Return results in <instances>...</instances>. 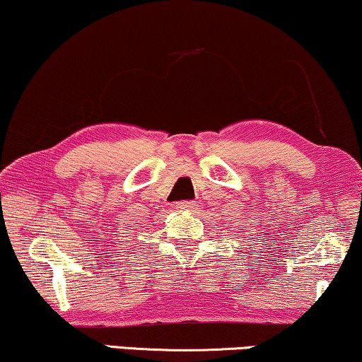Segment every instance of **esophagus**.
I'll return each mask as SVG.
<instances>
[{
	"instance_id": "esophagus-1",
	"label": "esophagus",
	"mask_w": 362,
	"mask_h": 362,
	"mask_svg": "<svg viewBox=\"0 0 362 362\" xmlns=\"http://www.w3.org/2000/svg\"><path fill=\"white\" fill-rule=\"evenodd\" d=\"M196 202L194 201H181V202H176V209L177 211H192L196 209Z\"/></svg>"
}]
</instances>
